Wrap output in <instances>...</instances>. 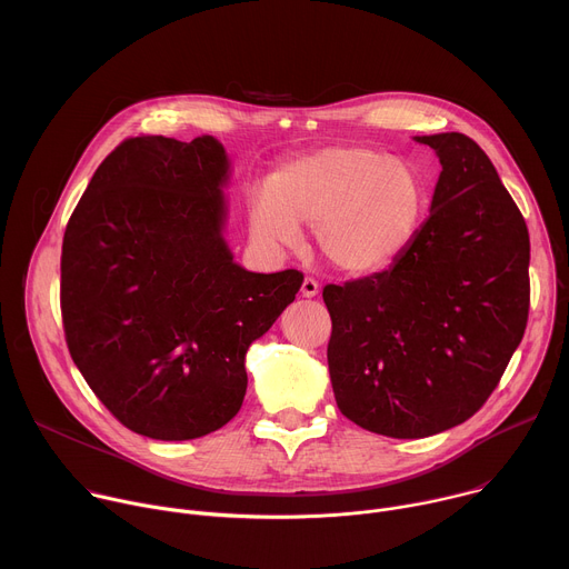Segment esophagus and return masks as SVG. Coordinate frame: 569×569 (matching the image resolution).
I'll use <instances>...</instances> for the list:
<instances>
[{
  "label": "esophagus",
  "instance_id": "34e87169",
  "mask_svg": "<svg viewBox=\"0 0 569 569\" xmlns=\"http://www.w3.org/2000/svg\"><path fill=\"white\" fill-rule=\"evenodd\" d=\"M317 292H319V283L315 279L306 277L303 283H301V295L303 297H317Z\"/></svg>",
  "mask_w": 569,
  "mask_h": 569
}]
</instances>
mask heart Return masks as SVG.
Wrapping results in <instances>:
<instances>
[{"mask_svg":"<svg viewBox=\"0 0 569 569\" xmlns=\"http://www.w3.org/2000/svg\"><path fill=\"white\" fill-rule=\"evenodd\" d=\"M430 189L417 164L365 146H333L290 161L268 189L250 193V233L266 248H295L299 224L315 231L321 259L369 274L408 252Z\"/></svg>","mask_w":569,"mask_h":569,"instance_id":"b5f03b06","label":"heart"}]
</instances>
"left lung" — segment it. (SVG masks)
<instances>
[{
  "label": "left lung",
  "instance_id": "8db88e82",
  "mask_svg": "<svg viewBox=\"0 0 569 569\" xmlns=\"http://www.w3.org/2000/svg\"><path fill=\"white\" fill-rule=\"evenodd\" d=\"M415 141L441 164L419 236L389 270L323 288L338 408L393 439L470 419L498 387L529 315V231L491 159L461 132Z\"/></svg>",
  "mask_w": 569,
  "mask_h": 569
}]
</instances>
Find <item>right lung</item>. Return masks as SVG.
I'll return each instance as SVG.
<instances>
[{"label":"right lung","instance_id":"1","mask_svg":"<svg viewBox=\"0 0 569 569\" xmlns=\"http://www.w3.org/2000/svg\"><path fill=\"white\" fill-rule=\"evenodd\" d=\"M231 161L216 137H132L76 204L60 261L69 353L132 432L189 441L231 421L246 356L301 272H250L227 246Z\"/></svg>","mask_w":569,"mask_h":569}]
</instances>
